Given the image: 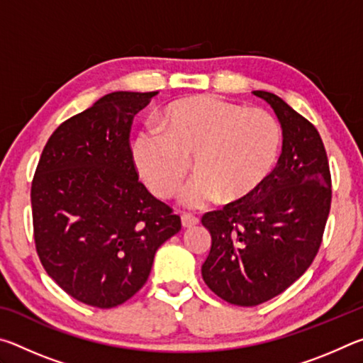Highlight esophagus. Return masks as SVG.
I'll use <instances>...</instances> for the list:
<instances>
[{
  "mask_svg": "<svg viewBox=\"0 0 363 363\" xmlns=\"http://www.w3.org/2000/svg\"><path fill=\"white\" fill-rule=\"evenodd\" d=\"M181 220H182V227H187V229H190V227H194L200 223V219L194 216V214H189V213H184L181 216Z\"/></svg>",
  "mask_w": 363,
  "mask_h": 363,
  "instance_id": "esophagus-1",
  "label": "esophagus"
}]
</instances>
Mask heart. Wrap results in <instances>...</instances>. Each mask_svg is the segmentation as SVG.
Here are the masks:
<instances>
[{
	"mask_svg": "<svg viewBox=\"0 0 363 363\" xmlns=\"http://www.w3.org/2000/svg\"><path fill=\"white\" fill-rule=\"evenodd\" d=\"M158 128L162 133L140 131L134 139V164L153 195L169 199L186 181L194 157L199 174L182 194L190 208L248 199L274 169L281 144L272 113L214 96L173 102L158 115Z\"/></svg>",
	"mask_w": 363,
	"mask_h": 363,
	"instance_id": "heart-1",
	"label": "heart"
}]
</instances>
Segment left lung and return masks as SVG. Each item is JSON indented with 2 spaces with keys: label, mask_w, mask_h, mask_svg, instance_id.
<instances>
[{
  "label": "left lung",
  "mask_w": 363,
  "mask_h": 363,
  "mask_svg": "<svg viewBox=\"0 0 363 363\" xmlns=\"http://www.w3.org/2000/svg\"><path fill=\"white\" fill-rule=\"evenodd\" d=\"M253 94L274 108L281 125L277 167L248 199L201 218L211 233L201 266L205 284L243 307L275 298L309 269L331 206L330 164L315 126L279 96Z\"/></svg>",
  "instance_id": "left-lung-1"
}]
</instances>
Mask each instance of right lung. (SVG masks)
Here are the masks:
<instances>
[{
    "label": "right lung",
    "mask_w": 363,
    "mask_h": 363,
    "mask_svg": "<svg viewBox=\"0 0 363 363\" xmlns=\"http://www.w3.org/2000/svg\"><path fill=\"white\" fill-rule=\"evenodd\" d=\"M153 93L116 91L65 120L43 149L32 181L36 253L79 303L110 309L149 279L153 257L181 230L133 160V118Z\"/></svg>",
    "instance_id": "right-lung-1"
}]
</instances>
